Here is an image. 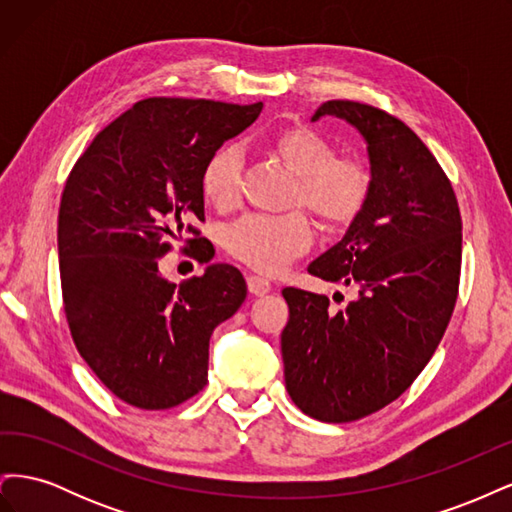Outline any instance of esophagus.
Listing matches in <instances>:
<instances>
[{
	"mask_svg": "<svg viewBox=\"0 0 512 512\" xmlns=\"http://www.w3.org/2000/svg\"><path fill=\"white\" fill-rule=\"evenodd\" d=\"M247 290L256 294V297H262V294L271 292V282L262 275H250V277H247Z\"/></svg>",
	"mask_w": 512,
	"mask_h": 512,
	"instance_id": "esophagus-1",
	"label": "esophagus"
}]
</instances>
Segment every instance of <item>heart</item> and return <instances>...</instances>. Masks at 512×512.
Listing matches in <instances>:
<instances>
[{
  "label": "heart",
  "mask_w": 512,
  "mask_h": 512,
  "mask_svg": "<svg viewBox=\"0 0 512 512\" xmlns=\"http://www.w3.org/2000/svg\"><path fill=\"white\" fill-rule=\"evenodd\" d=\"M269 145L297 175L290 196L292 205L307 207L327 226H344L361 213L369 194V173L361 162L335 156L327 138L305 126L275 132ZM239 181L241 162L230 147L213 151L200 170V190L218 209H230L237 203ZM309 241L312 226L303 211L247 213L224 230L226 252L262 273L286 267Z\"/></svg>",
  "instance_id": "b5f03b06"
}]
</instances>
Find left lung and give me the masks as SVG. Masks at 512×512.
I'll return each mask as SVG.
<instances>
[{"label":"left lung","instance_id":"obj_1","mask_svg":"<svg viewBox=\"0 0 512 512\" xmlns=\"http://www.w3.org/2000/svg\"><path fill=\"white\" fill-rule=\"evenodd\" d=\"M350 121L367 141L365 207L344 239L307 271L356 297L284 288L286 391L324 423H350L389 406L421 374L451 322L461 273V213L446 173L404 121L382 108L329 100L314 113Z\"/></svg>","mask_w":512,"mask_h":512}]
</instances>
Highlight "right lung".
<instances>
[{"label": "right lung", "mask_w": 512, "mask_h": 512, "mask_svg": "<svg viewBox=\"0 0 512 512\" xmlns=\"http://www.w3.org/2000/svg\"><path fill=\"white\" fill-rule=\"evenodd\" d=\"M260 111L262 102L141 100L96 134L66 179L57 247L70 335L106 389L134 408L168 410L203 391L211 333L245 301L235 267L177 286L160 260L175 241L198 262L213 258L192 224L205 222L200 170Z\"/></svg>", "instance_id": "right-lung-1"}]
</instances>
